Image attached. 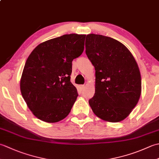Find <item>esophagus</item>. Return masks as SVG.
<instances>
[{
    "label": "esophagus",
    "instance_id": "obj_1",
    "mask_svg": "<svg viewBox=\"0 0 159 159\" xmlns=\"http://www.w3.org/2000/svg\"><path fill=\"white\" fill-rule=\"evenodd\" d=\"M84 88H85V85H80V91H83L84 89Z\"/></svg>",
    "mask_w": 159,
    "mask_h": 159
}]
</instances>
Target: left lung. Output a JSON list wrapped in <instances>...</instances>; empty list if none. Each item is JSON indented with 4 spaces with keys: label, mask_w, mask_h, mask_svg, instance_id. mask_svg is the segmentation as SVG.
Returning <instances> with one entry per match:
<instances>
[{
    "label": "left lung",
    "mask_w": 159,
    "mask_h": 159,
    "mask_svg": "<svg viewBox=\"0 0 159 159\" xmlns=\"http://www.w3.org/2000/svg\"><path fill=\"white\" fill-rule=\"evenodd\" d=\"M85 49L96 70L95 93L89 100L93 112L111 122L124 120L141 96V74L135 59L121 42L102 35H87Z\"/></svg>",
    "instance_id": "obj_1"
}]
</instances>
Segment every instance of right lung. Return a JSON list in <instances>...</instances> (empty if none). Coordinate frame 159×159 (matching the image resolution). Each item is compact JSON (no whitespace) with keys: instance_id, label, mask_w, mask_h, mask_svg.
Returning <instances> with one entry per match:
<instances>
[{"instance_id":"1","label":"right lung","mask_w":159,"mask_h":159,"mask_svg":"<svg viewBox=\"0 0 159 159\" xmlns=\"http://www.w3.org/2000/svg\"><path fill=\"white\" fill-rule=\"evenodd\" d=\"M85 35L49 39L33 50L24 67L20 91L38 119L55 123L67 116L79 94L70 82L72 62L81 55Z\"/></svg>"}]
</instances>
